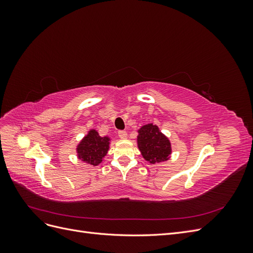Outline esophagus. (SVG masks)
Masks as SVG:
<instances>
[{
	"instance_id": "obj_1",
	"label": "esophagus",
	"mask_w": 253,
	"mask_h": 253,
	"mask_svg": "<svg viewBox=\"0 0 253 253\" xmlns=\"http://www.w3.org/2000/svg\"><path fill=\"white\" fill-rule=\"evenodd\" d=\"M118 136H119V138H121V139H126L127 134H126V131H119Z\"/></svg>"
}]
</instances>
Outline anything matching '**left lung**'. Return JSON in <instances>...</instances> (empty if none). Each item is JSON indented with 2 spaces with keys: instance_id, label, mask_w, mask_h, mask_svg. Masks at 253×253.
<instances>
[{
  "instance_id": "obj_1",
  "label": "left lung",
  "mask_w": 253,
  "mask_h": 253,
  "mask_svg": "<svg viewBox=\"0 0 253 253\" xmlns=\"http://www.w3.org/2000/svg\"><path fill=\"white\" fill-rule=\"evenodd\" d=\"M137 145L145 162L162 164L171 158L172 145L169 138L160 132L158 126L148 124L137 129Z\"/></svg>"
}]
</instances>
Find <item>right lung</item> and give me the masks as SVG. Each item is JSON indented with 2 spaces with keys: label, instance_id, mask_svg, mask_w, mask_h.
Instances as JSON below:
<instances>
[{
  "label": "right lung",
  "instance_id": "obj_1",
  "mask_svg": "<svg viewBox=\"0 0 253 253\" xmlns=\"http://www.w3.org/2000/svg\"><path fill=\"white\" fill-rule=\"evenodd\" d=\"M111 138L109 136H100L95 128L88 129L76 147L77 158L90 166L100 165L110 150Z\"/></svg>",
  "mask_w": 253,
  "mask_h": 253
}]
</instances>
